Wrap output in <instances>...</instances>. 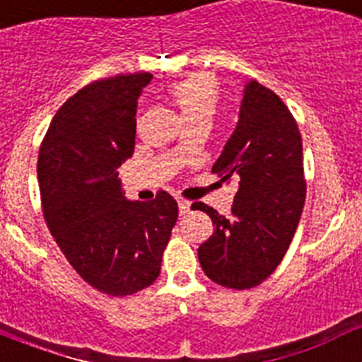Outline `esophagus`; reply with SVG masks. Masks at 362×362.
Returning a JSON list of instances; mask_svg holds the SVG:
<instances>
[{
    "label": "esophagus",
    "instance_id": "esophagus-1",
    "mask_svg": "<svg viewBox=\"0 0 362 362\" xmlns=\"http://www.w3.org/2000/svg\"><path fill=\"white\" fill-rule=\"evenodd\" d=\"M177 204H179V214H181V216H187V214H190V201L183 199V197H179Z\"/></svg>",
    "mask_w": 362,
    "mask_h": 362
}]
</instances>
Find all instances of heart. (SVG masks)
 Here are the masks:
<instances>
[{
  "label": "heart",
  "mask_w": 362,
  "mask_h": 362,
  "mask_svg": "<svg viewBox=\"0 0 362 362\" xmlns=\"http://www.w3.org/2000/svg\"><path fill=\"white\" fill-rule=\"evenodd\" d=\"M174 99L188 124L210 123L219 105V90L210 79L188 78L174 83L170 88ZM175 159L183 158L185 146H175Z\"/></svg>",
  "instance_id": "b5f03b06"
}]
</instances>
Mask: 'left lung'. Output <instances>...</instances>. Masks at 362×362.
Returning <instances> with one entry per match:
<instances>
[{"mask_svg":"<svg viewBox=\"0 0 362 362\" xmlns=\"http://www.w3.org/2000/svg\"><path fill=\"white\" fill-rule=\"evenodd\" d=\"M212 172L221 183L235 179L239 188L230 217L192 204L216 226L197 248L201 268L225 288H254L283 261L306 197L299 127L276 92L246 83L238 127Z\"/></svg>","mask_w":362,"mask_h":362,"instance_id":"1","label":"left lung"}]
</instances>
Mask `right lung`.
I'll list each match as a JSON object with an SVG mask.
<instances>
[{"instance_id":"obj_1","label":"right lung","mask_w":362,"mask_h":362,"mask_svg":"<svg viewBox=\"0 0 362 362\" xmlns=\"http://www.w3.org/2000/svg\"><path fill=\"white\" fill-rule=\"evenodd\" d=\"M148 72L83 86L56 112L37 158L41 209L52 238L92 288L132 296L158 279L177 203L127 201L117 168L134 153L136 108Z\"/></svg>"}]
</instances>
